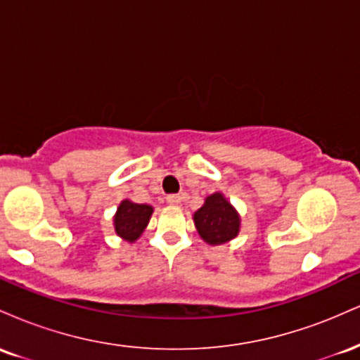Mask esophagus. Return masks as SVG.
Returning <instances> with one entry per match:
<instances>
[{"label":"esophagus","mask_w":360,"mask_h":360,"mask_svg":"<svg viewBox=\"0 0 360 360\" xmlns=\"http://www.w3.org/2000/svg\"><path fill=\"white\" fill-rule=\"evenodd\" d=\"M167 205L171 206H179L181 201H183V196H179V194H169V196L166 198Z\"/></svg>","instance_id":"1"}]
</instances>
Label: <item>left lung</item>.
<instances>
[{
  "instance_id": "1",
  "label": "left lung",
  "mask_w": 360,
  "mask_h": 360,
  "mask_svg": "<svg viewBox=\"0 0 360 360\" xmlns=\"http://www.w3.org/2000/svg\"><path fill=\"white\" fill-rule=\"evenodd\" d=\"M193 220L200 237L210 245L230 242L240 232V214L221 193L210 194Z\"/></svg>"
}]
</instances>
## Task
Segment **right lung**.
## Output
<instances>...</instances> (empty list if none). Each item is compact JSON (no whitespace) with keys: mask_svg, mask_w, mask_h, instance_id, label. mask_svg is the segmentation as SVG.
Here are the masks:
<instances>
[{"mask_svg":"<svg viewBox=\"0 0 360 360\" xmlns=\"http://www.w3.org/2000/svg\"><path fill=\"white\" fill-rule=\"evenodd\" d=\"M152 212L154 208L150 205H139L130 200H123L113 218L115 232L123 240L135 242L148 225Z\"/></svg>","mask_w":360,"mask_h":360,"instance_id":"1","label":"right lung"}]
</instances>
